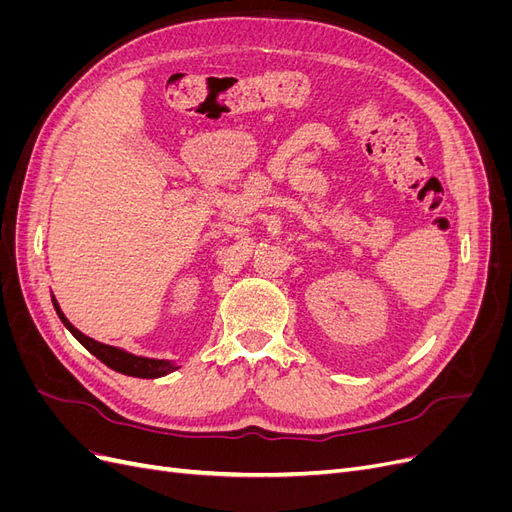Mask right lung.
Masks as SVG:
<instances>
[{"mask_svg":"<svg viewBox=\"0 0 512 512\" xmlns=\"http://www.w3.org/2000/svg\"><path fill=\"white\" fill-rule=\"evenodd\" d=\"M53 307L55 312L59 316V320L64 322V327L79 339V342L96 356V359H100L106 367H111L115 371H119V374H126V376H134V378H160V376H166L170 374V371L179 369L177 365H173L170 361H160V359H145V356H136V354H130L126 350H119L115 346H106V344H100L96 342V339H91L87 335H83L79 329L72 327L70 320L64 316V312L59 309V303L55 301L53 297Z\"/></svg>","mask_w":512,"mask_h":512,"instance_id":"add662e5","label":"right lung"}]
</instances>
